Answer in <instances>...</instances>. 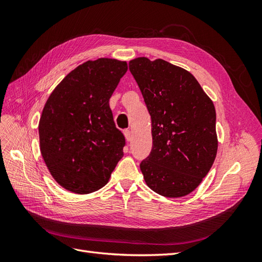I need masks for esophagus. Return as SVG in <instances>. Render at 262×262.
Segmentation results:
<instances>
[{
    "instance_id": "obj_1",
    "label": "esophagus",
    "mask_w": 262,
    "mask_h": 262,
    "mask_svg": "<svg viewBox=\"0 0 262 262\" xmlns=\"http://www.w3.org/2000/svg\"><path fill=\"white\" fill-rule=\"evenodd\" d=\"M124 136H125V139L126 141H131L132 140V132L130 130H125L124 131Z\"/></svg>"
}]
</instances>
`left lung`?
<instances>
[{
	"label": "left lung",
	"instance_id": "left-lung-1",
	"mask_svg": "<svg viewBox=\"0 0 262 262\" xmlns=\"http://www.w3.org/2000/svg\"><path fill=\"white\" fill-rule=\"evenodd\" d=\"M129 69L152 120V150L140 164L146 185L167 198L187 195L216 156L213 102L191 73L167 61L142 57Z\"/></svg>",
	"mask_w": 262,
	"mask_h": 262
}]
</instances>
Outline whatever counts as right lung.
<instances>
[{"instance_id":"1","label":"right lung","mask_w":262,"mask_h":262,"mask_svg":"<svg viewBox=\"0 0 262 262\" xmlns=\"http://www.w3.org/2000/svg\"><path fill=\"white\" fill-rule=\"evenodd\" d=\"M126 71L124 61H87L46 102L39 121L41 155L55 181L71 192L104 187L123 156L125 139L116 128L109 99Z\"/></svg>"}]
</instances>
